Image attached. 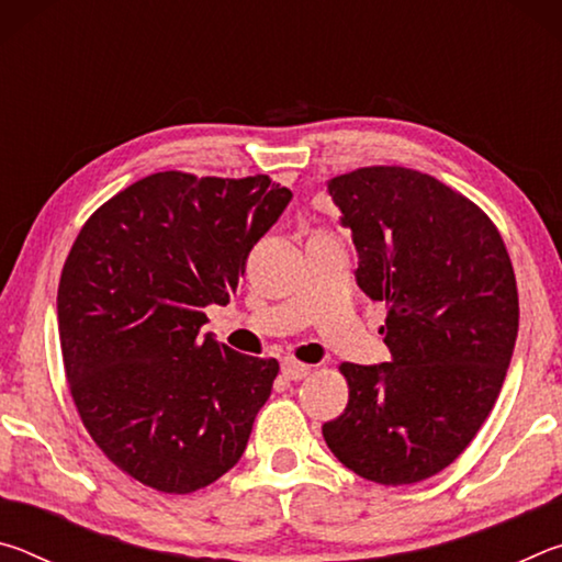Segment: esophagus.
I'll return each instance as SVG.
<instances>
[{"label":"esophagus","mask_w":562,"mask_h":562,"mask_svg":"<svg viewBox=\"0 0 562 562\" xmlns=\"http://www.w3.org/2000/svg\"><path fill=\"white\" fill-rule=\"evenodd\" d=\"M310 374V367L307 364H300V361H282V376L288 379V382H302L304 376Z\"/></svg>","instance_id":"34e87169"}]
</instances>
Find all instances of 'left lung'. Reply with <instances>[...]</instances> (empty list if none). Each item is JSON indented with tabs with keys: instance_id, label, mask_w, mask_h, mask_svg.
I'll list each match as a JSON object with an SVG mask.
<instances>
[{
	"instance_id": "left-lung-1",
	"label": "left lung",
	"mask_w": 562,
	"mask_h": 562,
	"mask_svg": "<svg viewBox=\"0 0 562 562\" xmlns=\"http://www.w3.org/2000/svg\"><path fill=\"white\" fill-rule=\"evenodd\" d=\"M357 245V284L386 304L382 364H341L347 408L322 426L349 471L384 486L431 479L486 422L518 337L516 274L496 225L412 168L327 180Z\"/></svg>"
}]
</instances>
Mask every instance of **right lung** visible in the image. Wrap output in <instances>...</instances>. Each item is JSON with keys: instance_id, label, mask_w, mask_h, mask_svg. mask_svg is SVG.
I'll list each match as a JSON object with an SVG mask.
<instances>
[{"instance_id": "1", "label": "right lung", "mask_w": 562, "mask_h": 562, "mask_svg": "<svg viewBox=\"0 0 562 562\" xmlns=\"http://www.w3.org/2000/svg\"><path fill=\"white\" fill-rule=\"evenodd\" d=\"M292 201L268 176L154 173L93 213L64 262L66 379L91 439L164 493L211 486L250 439L280 372L203 335L247 255Z\"/></svg>"}]
</instances>
